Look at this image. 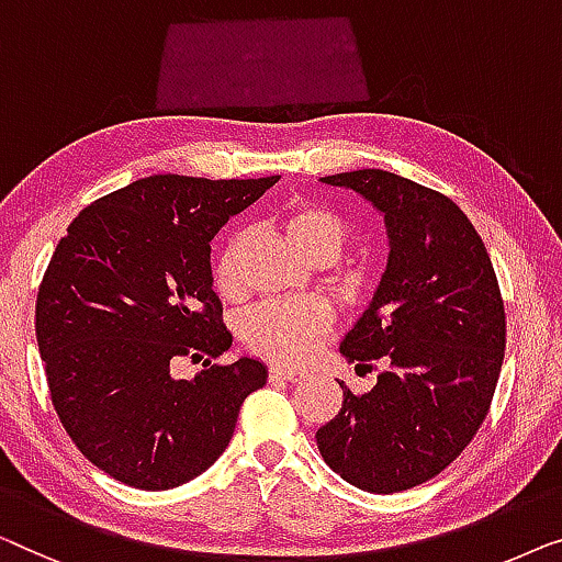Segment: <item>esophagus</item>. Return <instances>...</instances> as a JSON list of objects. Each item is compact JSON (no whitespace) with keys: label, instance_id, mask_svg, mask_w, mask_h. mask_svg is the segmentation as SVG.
<instances>
[{"label":"esophagus","instance_id":"34e87169","mask_svg":"<svg viewBox=\"0 0 562 562\" xmlns=\"http://www.w3.org/2000/svg\"><path fill=\"white\" fill-rule=\"evenodd\" d=\"M303 371H295L290 367H270V382H300Z\"/></svg>","mask_w":562,"mask_h":562}]
</instances>
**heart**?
Returning a JSON list of instances; mask_svg holds the SVG:
<instances>
[{"label": "heart", "instance_id": "b5f03b06", "mask_svg": "<svg viewBox=\"0 0 562 562\" xmlns=\"http://www.w3.org/2000/svg\"><path fill=\"white\" fill-rule=\"evenodd\" d=\"M284 232L315 265H330L341 255L349 228L336 211L318 203H292L282 216ZM244 236L234 234L216 259V288L224 295L239 290V249ZM334 315L313 300H274L262 303L241 318V338L257 357L278 363H303L330 334Z\"/></svg>", "mask_w": 562, "mask_h": 562}]
</instances>
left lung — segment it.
<instances>
[{
	"instance_id": "left-lung-1",
	"label": "left lung",
	"mask_w": 562,
	"mask_h": 562,
	"mask_svg": "<svg viewBox=\"0 0 562 562\" xmlns=\"http://www.w3.org/2000/svg\"><path fill=\"white\" fill-rule=\"evenodd\" d=\"M384 216L390 257L374 297L341 341L344 359H384L369 392L315 432L330 469L371 494L413 488L453 463L484 423L507 321L492 259L442 193L386 170L321 178Z\"/></svg>"
}]
</instances>
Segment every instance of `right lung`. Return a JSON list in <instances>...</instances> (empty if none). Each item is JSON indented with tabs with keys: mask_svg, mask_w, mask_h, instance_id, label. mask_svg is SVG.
I'll return each mask as SVG.
<instances>
[{
	"mask_svg": "<svg viewBox=\"0 0 562 562\" xmlns=\"http://www.w3.org/2000/svg\"><path fill=\"white\" fill-rule=\"evenodd\" d=\"M278 180H134L86 205L55 247L35 305L47 386L70 440L122 484L165 492L201 476L265 386L255 357L211 363L232 346L211 239ZM201 352L193 380L169 374Z\"/></svg>",
	"mask_w": 562,
	"mask_h": 562,
	"instance_id": "1",
	"label": "right lung"
}]
</instances>
